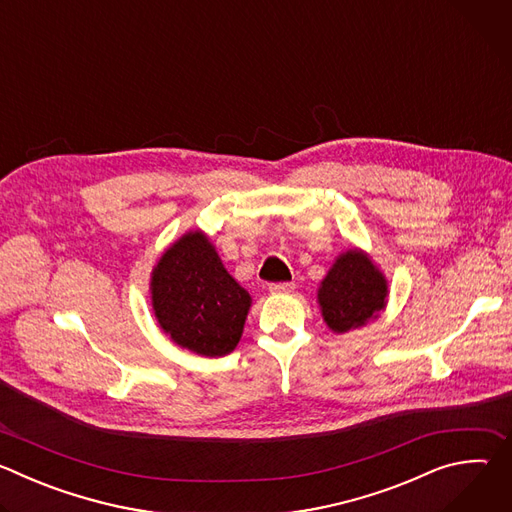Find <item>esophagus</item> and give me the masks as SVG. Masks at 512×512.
<instances>
[{"label":"esophagus","instance_id":"34e87169","mask_svg":"<svg viewBox=\"0 0 512 512\" xmlns=\"http://www.w3.org/2000/svg\"><path fill=\"white\" fill-rule=\"evenodd\" d=\"M296 289L294 281H279V283H269L271 294H289V291Z\"/></svg>","mask_w":512,"mask_h":512}]
</instances>
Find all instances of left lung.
I'll return each mask as SVG.
<instances>
[{"mask_svg": "<svg viewBox=\"0 0 512 512\" xmlns=\"http://www.w3.org/2000/svg\"><path fill=\"white\" fill-rule=\"evenodd\" d=\"M387 281L379 269L358 251H348L332 265L322 287L318 302L326 324L334 332L358 328L385 308Z\"/></svg>", "mask_w": 512, "mask_h": 512, "instance_id": "1", "label": "left lung"}]
</instances>
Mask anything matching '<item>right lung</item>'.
Instances as JSON below:
<instances>
[{"label": "right lung", "instance_id": "1", "mask_svg": "<svg viewBox=\"0 0 512 512\" xmlns=\"http://www.w3.org/2000/svg\"><path fill=\"white\" fill-rule=\"evenodd\" d=\"M152 302L164 332L202 356L235 350L251 306L247 291L200 231L184 235L162 255L152 275Z\"/></svg>", "mask_w": 512, "mask_h": 512}]
</instances>
